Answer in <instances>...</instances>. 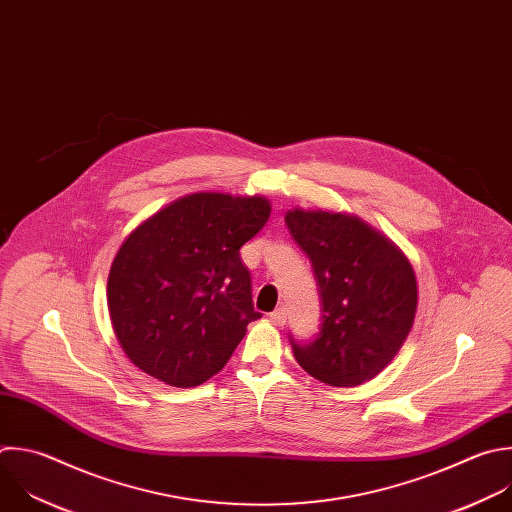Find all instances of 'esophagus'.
Masks as SVG:
<instances>
[{
    "mask_svg": "<svg viewBox=\"0 0 512 512\" xmlns=\"http://www.w3.org/2000/svg\"><path fill=\"white\" fill-rule=\"evenodd\" d=\"M269 319H271L275 325H283L285 319H287V309H285V307L275 309L273 313H269Z\"/></svg>",
    "mask_w": 512,
    "mask_h": 512,
    "instance_id": "34e87169",
    "label": "esophagus"
}]
</instances>
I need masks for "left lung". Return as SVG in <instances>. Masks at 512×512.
Listing matches in <instances>:
<instances>
[{"label": "left lung", "mask_w": 512, "mask_h": 512, "mask_svg": "<svg viewBox=\"0 0 512 512\" xmlns=\"http://www.w3.org/2000/svg\"><path fill=\"white\" fill-rule=\"evenodd\" d=\"M285 225L309 257L321 301V327L289 342L315 380L354 388L376 378L408 337L418 287L402 251L358 217L289 211Z\"/></svg>", "instance_id": "1"}]
</instances>
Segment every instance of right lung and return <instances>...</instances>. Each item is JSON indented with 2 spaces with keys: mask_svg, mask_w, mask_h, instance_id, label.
I'll use <instances>...</instances> for the list:
<instances>
[{
  "mask_svg": "<svg viewBox=\"0 0 512 512\" xmlns=\"http://www.w3.org/2000/svg\"><path fill=\"white\" fill-rule=\"evenodd\" d=\"M269 213L263 197L197 193L128 235L110 267L108 309L136 368L177 388L223 370L261 317L239 249Z\"/></svg>",
  "mask_w": 512,
  "mask_h": 512,
  "instance_id": "obj_1",
  "label": "right lung"
}]
</instances>
